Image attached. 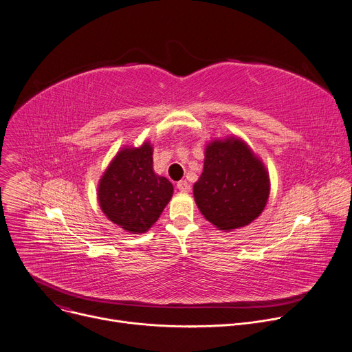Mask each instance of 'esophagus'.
Masks as SVG:
<instances>
[{
    "mask_svg": "<svg viewBox=\"0 0 352 352\" xmlns=\"http://www.w3.org/2000/svg\"><path fill=\"white\" fill-rule=\"evenodd\" d=\"M177 188L181 190V192H189V189H190L189 184H188L185 179L177 182Z\"/></svg>",
    "mask_w": 352,
    "mask_h": 352,
    "instance_id": "esophagus-1",
    "label": "esophagus"
}]
</instances>
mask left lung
<instances>
[{
	"label": "left lung",
	"mask_w": 352,
	"mask_h": 352,
	"mask_svg": "<svg viewBox=\"0 0 352 352\" xmlns=\"http://www.w3.org/2000/svg\"><path fill=\"white\" fill-rule=\"evenodd\" d=\"M268 197V171L245 142L232 136L206 146L194 198L213 226L230 232L250 225L263 213Z\"/></svg>",
	"instance_id": "left-lung-1"
}]
</instances>
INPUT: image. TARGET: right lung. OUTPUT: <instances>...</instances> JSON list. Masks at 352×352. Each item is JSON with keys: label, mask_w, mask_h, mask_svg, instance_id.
Returning a JSON list of instances; mask_svg holds the SVG:
<instances>
[{"label": "right lung", "mask_w": 352, "mask_h": 352, "mask_svg": "<svg viewBox=\"0 0 352 352\" xmlns=\"http://www.w3.org/2000/svg\"><path fill=\"white\" fill-rule=\"evenodd\" d=\"M174 192L173 184L153 170V147H123L98 185V202L105 216L123 230L146 233L162 214Z\"/></svg>", "instance_id": "add662e5"}]
</instances>
